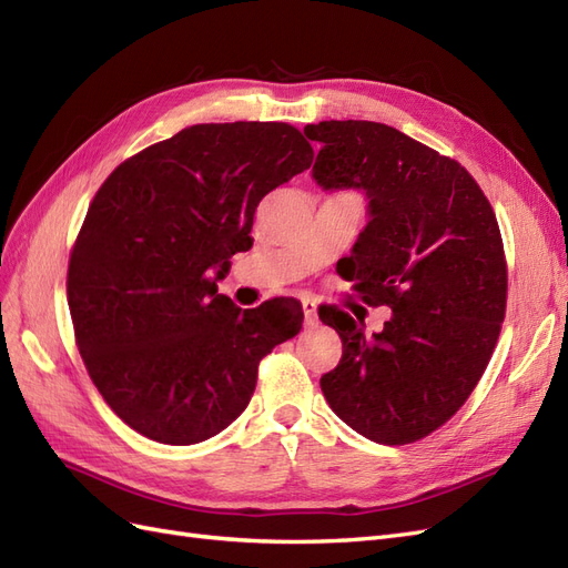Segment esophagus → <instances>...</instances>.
<instances>
[{"mask_svg": "<svg viewBox=\"0 0 568 568\" xmlns=\"http://www.w3.org/2000/svg\"><path fill=\"white\" fill-rule=\"evenodd\" d=\"M303 313H305V324L311 326L317 322V303L313 298H303Z\"/></svg>", "mask_w": 568, "mask_h": 568, "instance_id": "esophagus-1", "label": "esophagus"}]
</instances>
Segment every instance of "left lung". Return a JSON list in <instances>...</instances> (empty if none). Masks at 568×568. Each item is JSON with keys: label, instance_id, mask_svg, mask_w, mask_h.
I'll list each match as a JSON object with an SVG mask.
<instances>
[{"label": "left lung", "instance_id": "1", "mask_svg": "<svg viewBox=\"0 0 568 568\" xmlns=\"http://www.w3.org/2000/svg\"><path fill=\"white\" fill-rule=\"evenodd\" d=\"M305 134L322 144L317 184L369 199L343 277L367 305L393 311L367 336L346 311L320 307L343 341L322 393L365 438L415 443L467 403L500 336L507 261L493 205L455 159L384 123L322 120Z\"/></svg>", "mask_w": 568, "mask_h": 568}]
</instances>
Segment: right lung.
I'll list each match as a JSON object with an SVG mask.
<instances>
[{
    "instance_id": "right-lung-1",
    "label": "right lung",
    "mask_w": 568,
    "mask_h": 568,
    "mask_svg": "<svg viewBox=\"0 0 568 568\" xmlns=\"http://www.w3.org/2000/svg\"><path fill=\"white\" fill-rule=\"evenodd\" d=\"M288 123H203L151 144L99 186L68 263V307L90 379L136 434L194 445L246 409L257 365L303 311L217 294L251 246L257 203L313 165Z\"/></svg>"
}]
</instances>
